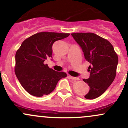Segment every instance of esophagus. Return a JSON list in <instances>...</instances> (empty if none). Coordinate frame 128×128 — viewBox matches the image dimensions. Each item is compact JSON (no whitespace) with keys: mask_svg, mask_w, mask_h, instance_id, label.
Listing matches in <instances>:
<instances>
[{"mask_svg":"<svg viewBox=\"0 0 128 128\" xmlns=\"http://www.w3.org/2000/svg\"><path fill=\"white\" fill-rule=\"evenodd\" d=\"M69 77L71 78L72 80H79V78H78V77H74V76H69Z\"/></svg>","mask_w":128,"mask_h":128,"instance_id":"obj_1","label":"esophagus"}]
</instances>
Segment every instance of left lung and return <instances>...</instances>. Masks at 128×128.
Returning <instances> with one entry per match:
<instances>
[{"instance_id": "left-lung-1", "label": "left lung", "mask_w": 128, "mask_h": 128, "mask_svg": "<svg viewBox=\"0 0 128 128\" xmlns=\"http://www.w3.org/2000/svg\"><path fill=\"white\" fill-rule=\"evenodd\" d=\"M71 35L90 64L88 69L90 73L89 78L83 79L90 88L84 97L95 99L106 90L116 78L118 56L111 44L94 33H75Z\"/></svg>"}]
</instances>
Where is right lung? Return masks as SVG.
I'll use <instances>...</instances> for the list:
<instances>
[{"instance_id": "right-lung-1", "label": "right lung", "mask_w": 128, "mask_h": 128, "mask_svg": "<svg viewBox=\"0 0 128 128\" xmlns=\"http://www.w3.org/2000/svg\"><path fill=\"white\" fill-rule=\"evenodd\" d=\"M69 33L40 32L32 35L22 43L15 56V74L26 92L35 96H42L55 89L60 80L67 76L62 72L49 68L44 61L52 58V46Z\"/></svg>"}]
</instances>
